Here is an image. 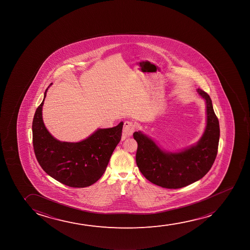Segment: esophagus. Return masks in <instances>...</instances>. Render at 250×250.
Returning a JSON list of instances; mask_svg holds the SVG:
<instances>
[{"instance_id": "obj_1", "label": "esophagus", "mask_w": 250, "mask_h": 250, "mask_svg": "<svg viewBox=\"0 0 250 250\" xmlns=\"http://www.w3.org/2000/svg\"><path fill=\"white\" fill-rule=\"evenodd\" d=\"M135 128H136V126H135L134 123L131 122V121H126L124 123L123 131H124V133L126 136H130L135 131Z\"/></svg>"}]
</instances>
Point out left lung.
Wrapping results in <instances>:
<instances>
[{
  "mask_svg": "<svg viewBox=\"0 0 250 250\" xmlns=\"http://www.w3.org/2000/svg\"><path fill=\"white\" fill-rule=\"evenodd\" d=\"M197 93L206 101L207 125L196 145L179 152H168L160 149L141 132L133 133L138 143L137 166L147 180L158 187L179 189L194 183L209 171L216 158L220 140L219 120L209 95L200 88Z\"/></svg>",
  "mask_w": 250,
  "mask_h": 250,
  "instance_id": "left-lung-1",
  "label": "left lung"
}]
</instances>
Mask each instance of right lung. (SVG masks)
I'll list each match as a JSON object with an SVG mask.
<instances>
[{"label": "right lung", "instance_id": "1", "mask_svg": "<svg viewBox=\"0 0 250 250\" xmlns=\"http://www.w3.org/2000/svg\"><path fill=\"white\" fill-rule=\"evenodd\" d=\"M37 107L32 123L35 155L42 168L54 180L70 187H89L100 180L120 142L124 123L110 128H99L86 140L62 142L54 139L42 120V105Z\"/></svg>", "mask_w": 250, "mask_h": 250}]
</instances>
